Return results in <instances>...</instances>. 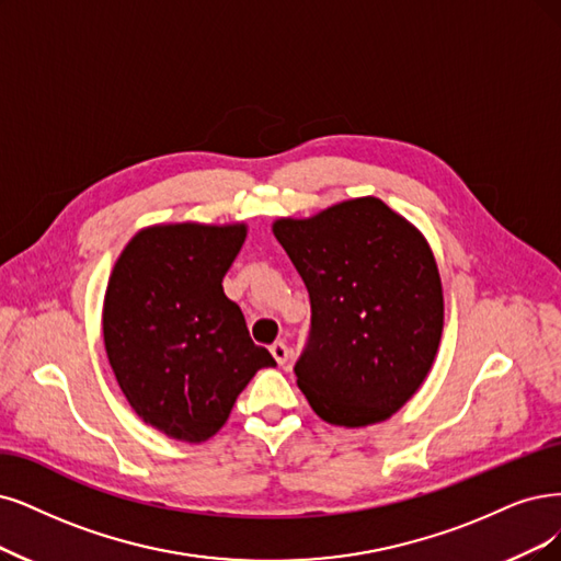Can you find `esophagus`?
Here are the masks:
<instances>
[{"instance_id": "34e87169", "label": "esophagus", "mask_w": 561, "mask_h": 561, "mask_svg": "<svg viewBox=\"0 0 561 561\" xmlns=\"http://www.w3.org/2000/svg\"><path fill=\"white\" fill-rule=\"evenodd\" d=\"M270 354L275 356V360H277L279 365H284V363L288 360V356H291V348H288L284 342H275L273 346H270Z\"/></svg>"}]
</instances>
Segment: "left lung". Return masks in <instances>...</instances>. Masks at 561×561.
I'll return each instance as SVG.
<instances>
[{
  "label": "left lung",
  "mask_w": 561,
  "mask_h": 561,
  "mask_svg": "<svg viewBox=\"0 0 561 561\" xmlns=\"http://www.w3.org/2000/svg\"><path fill=\"white\" fill-rule=\"evenodd\" d=\"M273 233L312 302L296 363L309 407L344 427L390 419L421 388L442 342L444 291L427 240L375 196L277 219Z\"/></svg>",
  "instance_id": "left-lung-1"
}]
</instances>
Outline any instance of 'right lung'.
Wrapping results in <instances>:
<instances>
[{"instance_id":"right-lung-1","label":"right lung","mask_w":561,"mask_h":561,"mask_svg":"<svg viewBox=\"0 0 561 561\" xmlns=\"http://www.w3.org/2000/svg\"><path fill=\"white\" fill-rule=\"evenodd\" d=\"M244 238V224H159L115 261L103 298L108 363L131 409L171 439H210L256 371L275 365L221 286Z\"/></svg>"}]
</instances>
